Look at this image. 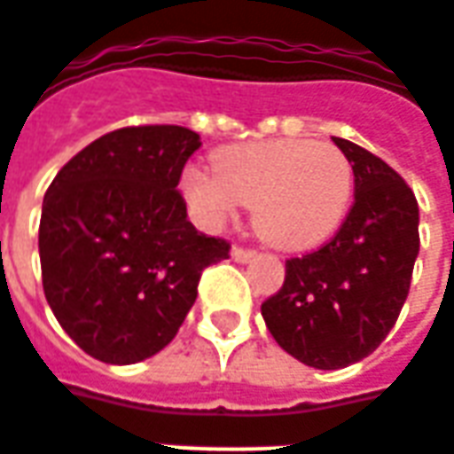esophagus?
Masks as SVG:
<instances>
[{"instance_id": "obj_1", "label": "esophagus", "mask_w": 454, "mask_h": 454, "mask_svg": "<svg viewBox=\"0 0 454 454\" xmlns=\"http://www.w3.org/2000/svg\"><path fill=\"white\" fill-rule=\"evenodd\" d=\"M231 257H233L236 262H250V260L255 257V250H250V247L233 246V250H231Z\"/></svg>"}]
</instances>
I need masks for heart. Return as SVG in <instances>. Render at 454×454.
Instances as JSON below:
<instances>
[{"label":"heart","instance_id":"b5f03b06","mask_svg":"<svg viewBox=\"0 0 454 454\" xmlns=\"http://www.w3.org/2000/svg\"><path fill=\"white\" fill-rule=\"evenodd\" d=\"M214 169L192 168L182 179L189 204L207 226L253 207L260 236L279 250H309L333 236L348 214L352 168L331 143L277 138L228 145Z\"/></svg>","mask_w":454,"mask_h":454}]
</instances>
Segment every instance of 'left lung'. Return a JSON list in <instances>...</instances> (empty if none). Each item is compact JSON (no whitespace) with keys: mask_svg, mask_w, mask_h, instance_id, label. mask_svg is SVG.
<instances>
[{"mask_svg":"<svg viewBox=\"0 0 454 454\" xmlns=\"http://www.w3.org/2000/svg\"><path fill=\"white\" fill-rule=\"evenodd\" d=\"M355 201L328 243L286 260L285 285L262 301L277 345L316 370H340L381 345L401 314L419 255V201L396 169L357 143Z\"/></svg>","mask_w":454,"mask_h":454,"instance_id":"1","label":"left lung"}]
</instances>
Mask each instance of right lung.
Instances as JSON below:
<instances>
[{"instance_id":"1","label":"right lung","mask_w":454,"mask_h":454,"mask_svg":"<svg viewBox=\"0 0 454 454\" xmlns=\"http://www.w3.org/2000/svg\"><path fill=\"white\" fill-rule=\"evenodd\" d=\"M201 145L184 126H126L55 175L38 226L41 275L58 324L94 360L133 364L177 335L201 272L231 243L201 233L177 189Z\"/></svg>"}]
</instances>
